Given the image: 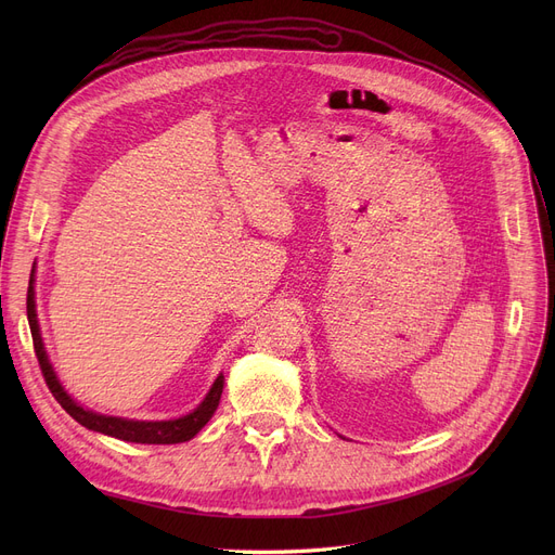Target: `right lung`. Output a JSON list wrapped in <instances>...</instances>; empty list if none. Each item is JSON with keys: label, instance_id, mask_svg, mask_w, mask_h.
Wrapping results in <instances>:
<instances>
[{"label": "right lung", "instance_id": "right-lung-1", "mask_svg": "<svg viewBox=\"0 0 555 555\" xmlns=\"http://www.w3.org/2000/svg\"><path fill=\"white\" fill-rule=\"evenodd\" d=\"M36 268V266H34ZM26 314H28V326H31L34 335V346H36V356L42 369V375L47 380V387L51 389L53 398L63 404V410L82 427L101 431L105 436H112V439H121L128 443H149V446H172V443H184L191 441L193 436L211 421L216 414L222 387H224V375L220 373L209 393L202 398V402L195 406L193 412L180 418H170V421H134V418H121V416H107L87 410L80 402H76L63 387V383L57 380V375L53 371V364L49 362V356L44 351V341L40 333V322H38V312H36V270H31V279H28V295H26Z\"/></svg>", "mask_w": 555, "mask_h": 555}]
</instances>
